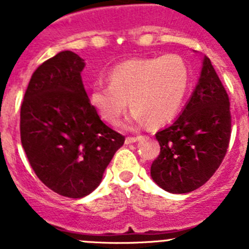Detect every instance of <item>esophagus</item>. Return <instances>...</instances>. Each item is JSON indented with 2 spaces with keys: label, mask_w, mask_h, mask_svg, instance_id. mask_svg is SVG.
I'll return each instance as SVG.
<instances>
[{
  "label": "esophagus",
  "mask_w": 249,
  "mask_h": 249,
  "mask_svg": "<svg viewBox=\"0 0 249 249\" xmlns=\"http://www.w3.org/2000/svg\"><path fill=\"white\" fill-rule=\"evenodd\" d=\"M141 138H142V136H136V137H126V143H127V144L135 143V142H137V141H140Z\"/></svg>",
  "instance_id": "34e87169"
}]
</instances>
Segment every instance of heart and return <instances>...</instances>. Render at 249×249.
I'll return each instance as SVG.
<instances>
[{
  "label": "heart",
  "mask_w": 249,
  "mask_h": 249,
  "mask_svg": "<svg viewBox=\"0 0 249 249\" xmlns=\"http://www.w3.org/2000/svg\"><path fill=\"white\" fill-rule=\"evenodd\" d=\"M108 77L109 82L96 80L89 89V102L103 120L117 126L131 100L128 126L144 122L160 126L181 109L191 72L179 54L168 53L124 61L114 66Z\"/></svg>",
  "instance_id": "heart-1"
}]
</instances>
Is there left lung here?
<instances>
[{
	"instance_id": "1",
	"label": "left lung",
	"mask_w": 249,
	"mask_h": 249,
	"mask_svg": "<svg viewBox=\"0 0 249 249\" xmlns=\"http://www.w3.org/2000/svg\"><path fill=\"white\" fill-rule=\"evenodd\" d=\"M230 98L204 56L198 85L173 124L158 131L160 152L151 166L153 181L171 193L203 186L221 166L231 138Z\"/></svg>"
}]
</instances>
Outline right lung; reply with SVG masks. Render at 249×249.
I'll list each match as a JSON object with an SVG mask.
<instances>
[{
	"label": "right lung",
	"instance_id": "obj_1",
	"mask_svg": "<svg viewBox=\"0 0 249 249\" xmlns=\"http://www.w3.org/2000/svg\"><path fill=\"white\" fill-rule=\"evenodd\" d=\"M85 62L72 51L47 59L31 77L21 106V142L37 177L70 198L89 195L124 136L101 121L82 83Z\"/></svg>",
	"mask_w": 249,
	"mask_h": 249
}]
</instances>
